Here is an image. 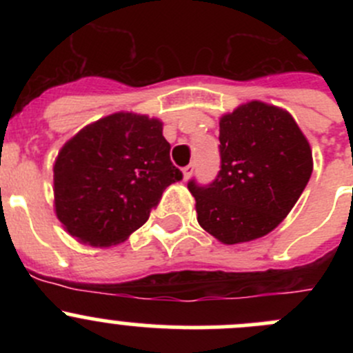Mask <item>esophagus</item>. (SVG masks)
<instances>
[{
    "label": "esophagus",
    "instance_id": "esophagus-1",
    "mask_svg": "<svg viewBox=\"0 0 353 353\" xmlns=\"http://www.w3.org/2000/svg\"><path fill=\"white\" fill-rule=\"evenodd\" d=\"M193 170H194V165L193 163H190V165H186L183 169V174H184V179H190L191 177V174H193Z\"/></svg>",
    "mask_w": 353,
    "mask_h": 353
}]
</instances>
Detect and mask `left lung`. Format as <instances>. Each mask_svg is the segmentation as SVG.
Listing matches in <instances>:
<instances>
[{"instance_id": "8db88e82", "label": "left lung", "mask_w": 353, "mask_h": 353, "mask_svg": "<svg viewBox=\"0 0 353 353\" xmlns=\"http://www.w3.org/2000/svg\"><path fill=\"white\" fill-rule=\"evenodd\" d=\"M219 140L215 179L188 183L199 225L223 244L266 236L307 186L311 147L287 110L258 101L223 116Z\"/></svg>"}]
</instances>
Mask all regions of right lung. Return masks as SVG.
<instances>
[{
	"label": "right lung",
	"instance_id": "1",
	"mask_svg": "<svg viewBox=\"0 0 353 353\" xmlns=\"http://www.w3.org/2000/svg\"><path fill=\"white\" fill-rule=\"evenodd\" d=\"M181 179L159 119L110 114L83 128L59 152L56 215L80 243L117 244L147 222L163 190Z\"/></svg>",
	"mask_w": 353,
	"mask_h": 353
}]
</instances>
